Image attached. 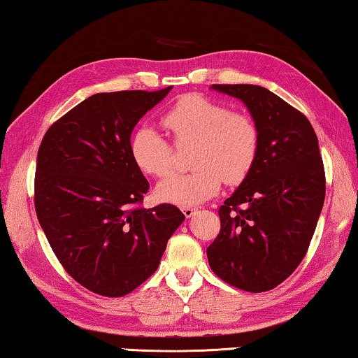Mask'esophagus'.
<instances>
[{"mask_svg": "<svg viewBox=\"0 0 358 358\" xmlns=\"http://www.w3.org/2000/svg\"><path fill=\"white\" fill-rule=\"evenodd\" d=\"M182 212H184V215H185L187 218H190L193 214H196V212H198V208H192V206H184V208H182Z\"/></svg>", "mask_w": 358, "mask_h": 358, "instance_id": "esophagus-1", "label": "esophagus"}]
</instances>
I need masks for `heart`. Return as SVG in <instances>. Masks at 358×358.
Wrapping results in <instances>:
<instances>
[{
  "mask_svg": "<svg viewBox=\"0 0 358 358\" xmlns=\"http://www.w3.org/2000/svg\"><path fill=\"white\" fill-rule=\"evenodd\" d=\"M176 146L195 144L189 174H176L157 187L162 201L195 206L214 196L222 180L228 185L242 182L259 154V127L252 116L231 111L229 106L201 96L187 94L162 117ZM135 165L152 178H166L173 171L171 143L149 127L138 129L130 140Z\"/></svg>",
  "mask_w": 358,
  "mask_h": 358,
  "instance_id": "1",
  "label": "heart"
}]
</instances>
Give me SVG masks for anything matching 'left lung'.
<instances>
[{
  "instance_id": "obj_1",
  "label": "left lung",
  "mask_w": 358,
  "mask_h": 358,
  "mask_svg": "<svg viewBox=\"0 0 358 358\" xmlns=\"http://www.w3.org/2000/svg\"><path fill=\"white\" fill-rule=\"evenodd\" d=\"M242 100L259 127L252 171L218 209L220 233L209 266L228 285L271 291L302 262L325 198L317 136L308 119L277 94L256 85H212Z\"/></svg>"
}]
</instances>
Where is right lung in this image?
<instances>
[{"instance_id":"right-lung-1","label":"right lung","mask_w":358,"mask_h":358,"mask_svg":"<svg viewBox=\"0 0 358 358\" xmlns=\"http://www.w3.org/2000/svg\"><path fill=\"white\" fill-rule=\"evenodd\" d=\"M169 91L94 94L42 138L37 218L66 272L99 296L122 297L146 281L185 220L173 204L138 206L149 182L130 154L131 130Z\"/></svg>"}]
</instances>
